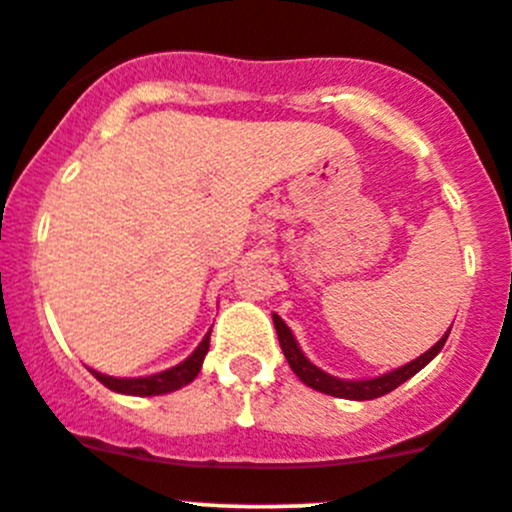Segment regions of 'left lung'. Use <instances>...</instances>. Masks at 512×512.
<instances>
[{
    "mask_svg": "<svg viewBox=\"0 0 512 512\" xmlns=\"http://www.w3.org/2000/svg\"><path fill=\"white\" fill-rule=\"evenodd\" d=\"M273 325H276L278 342H281L283 355H286L291 370L298 374L300 382L308 384V387H313L315 392H323V394H330V397H340V399H355V402H365V399L384 397V394L392 392V389H397L402 382H407L409 377H414L416 372L424 370V367L429 365V362L434 360L436 355H439L441 347H444V342H446V337H449V333H451V328H449V333L441 337V340L436 342L431 350H426L424 355H419L416 360L409 362V365L397 367V370L382 374V377L340 379V377H333V374L323 372L320 367H315L313 362H310L308 357L303 355V350H300L298 342H295L291 328H288V325L283 323V320L278 318L276 313H273Z\"/></svg>",
    "mask_w": 512,
    "mask_h": 512,
    "instance_id": "8db88e82",
    "label": "left lung"
}]
</instances>
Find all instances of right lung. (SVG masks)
Masks as SVG:
<instances>
[{"mask_svg": "<svg viewBox=\"0 0 512 512\" xmlns=\"http://www.w3.org/2000/svg\"><path fill=\"white\" fill-rule=\"evenodd\" d=\"M209 335H212V330L204 335V340L199 342V347L187 357V360L179 362V365L170 367V370H165V372L150 374V377H130L128 379V377H108V374H100L96 370H91V372L100 384H105V387L113 389V392H118V394H133V397H155V394L175 392V389L192 382V379L199 374V370H202L204 355L209 352Z\"/></svg>", "mask_w": 512, "mask_h": 512, "instance_id": "obj_1", "label": "right lung"}]
</instances>
